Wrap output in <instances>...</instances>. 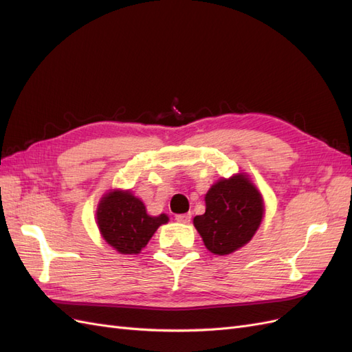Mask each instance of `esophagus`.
<instances>
[{"label":"esophagus","mask_w":352,"mask_h":352,"mask_svg":"<svg viewBox=\"0 0 352 352\" xmlns=\"http://www.w3.org/2000/svg\"><path fill=\"white\" fill-rule=\"evenodd\" d=\"M190 219H192V214H190V212H187V214H177V215H175V220H177L178 223H188V221H190Z\"/></svg>","instance_id":"1"}]
</instances>
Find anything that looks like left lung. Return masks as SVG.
I'll return each mask as SVG.
<instances>
[{"instance_id":"1","label":"left lung","mask_w":352,"mask_h":352,"mask_svg":"<svg viewBox=\"0 0 352 352\" xmlns=\"http://www.w3.org/2000/svg\"><path fill=\"white\" fill-rule=\"evenodd\" d=\"M205 214L193 224L205 247L224 256L244 247L263 219V199L245 175L220 179L205 196Z\"/></svg>"}]
</instances>
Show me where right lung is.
<instances>
[{
    "label": "right lung",
    "instance_id": "obj_1",
    "mask_svg": "<svg viewBox=\"0 0 352 352\" xmlns=\"http://www.w3.org/2000/svg\"><path fill=\"white\" fill-rule=\"evenodd\" d=\"M98 228L104 239L122 254H138L165 224L168 217H150L146 206L131 192L114 190L102 197L96 211Z\"/></svg>",
    "mask_w": 352,
    "mask_h": 352
}]
</instances>
